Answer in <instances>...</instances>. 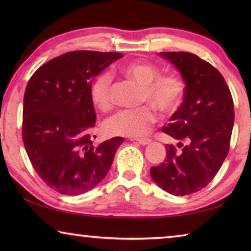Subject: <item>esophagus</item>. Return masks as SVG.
<instances>
[{"label":"esophagus","instance_id":"obj_1","mask_svg":"<svg viewBox=\"0 0 251 251\" xmlns=\"http://www.w3.org/2000/svg\"><path fill=\"white\" fill-rule=\"evenodd\" d=\"M130 141L138 143L139 145H143V146H146V145H148V144L151 142V139H148V138H137V139L134 138V139H130Z\"/></svg>","mask_w":251,"mask_h":251}]
</instances>
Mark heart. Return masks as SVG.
Instances as JSON below:
<instances>
[{
  "label": "heart",
  "instance_id": "b5f03b06",
  "mask_svg": "<svg viewBox=\"0 0 251 251\" xmlns=\"http://www.w3.org/2000/svg\"><path fill=\"white\" fill-rule=\"evenodd\" d=\"M122 74L143 86L142 101L151 103L164 114H171L179 107L185 86L176 75H159L158 67L147 62H133L121 67ZM91 99L101 112L112 107V77L100 74L91 87ZM156 121V114L150 105L138 108L122 109L105 121L104 128L110 135L141 137L146 135Z\"/></svg>",
  "mask_w": 251,
  "mask_h": 251
}]
</instances>
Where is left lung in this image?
<instances>
[{
  "label": "left lung",
  "mask_w": 251,
  "mask_h": 251,
  "mask_svg": "<svg viewBox=\"0 0 251 251\" xmlns=\"http://www.w3.org/2000/svg\"><path fill=\"white\" fill-rule=\"evenodd\" d=\"M185 82L184 100L161 130L186 144L167 145L166 160L151 168L161 189L175 196L201 190L214 179L227 157L233 127V101L223 75L197 55L161 52Z\"/></svg>",
  "instance_id": "1"
}]
</instances>
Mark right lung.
I'll return each instance as SVG.
<instances>
[{"instance_id": "obj_1", "label": "right lung", "mask_w": 251, "mask_h": 251, "mask_svg": "<svg viewBox=\"0 0 251 251\" xmlns=\"http://www.w3.org/2000/svg\"><path fill=\"white\" fill-rule=\"evenodd\" d=\"M120 53L75 50L50 59L29 78L23 100V142L34 169L50 188L80 195L107 175L123 137L95 146L93 79ZM95 138V136H94Z\"/></svg>"}]
</instances>
